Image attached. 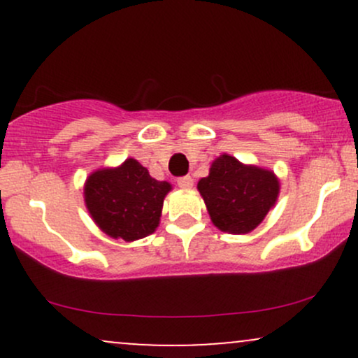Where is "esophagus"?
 Wrapping results in <instances>:
<instances>
[{
    "label": "esophagus",
    "instance_id": "obj_1",
    "mask_svg": "<svg viewBox=\"0 0 358 358\" xmlns=\"http://www.w3.org/2000/svg\"><path fill=\"white\" fill-rule=\"evenodd\" d=\"M176 183H178L180 188H192L193 187V178L190 175L180 176V178L176 180Z\"/></svg>",
    "mask_w": 358,
    "mask_h": 358
}]
</instances>
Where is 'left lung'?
I'll list each match as a JSON object with an SVG mask.
<instances>
[{
	"instance_id": "1",
	"label": "left lung",
	"mask_w": 358,
	"mask_h": 358,
	"mask_svg": "<svg viewBox=\"0 0 358 358\" xmlns=\"http://www.w3.org/2000/svg\"><path fill=\"white\" fill-rule=\"evenodd\" d=\"M217 229L248 234L257 227L276 203L279 180L271 170L244 165L231 155H220L210 173L196 185Z\"/></svg>"
}]
</instances>
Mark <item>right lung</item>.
<instances>
[{"mask_svg":"<svg viewBox=\"0 0 358 358\" xmlns=\"http://www.w3.org/2000/svg\"><path fill=\"white\" fill-rule=\"evenodd\" d=\"M171 190L141 163L127 158L117 168H101L85 180V207L102 232L113 239L133 242L156 231L163 200Z\"/></svg>","mask_w":358,"mask_h":358,"instance_id":"obj_1","label":"right lung"}]
</instances>
